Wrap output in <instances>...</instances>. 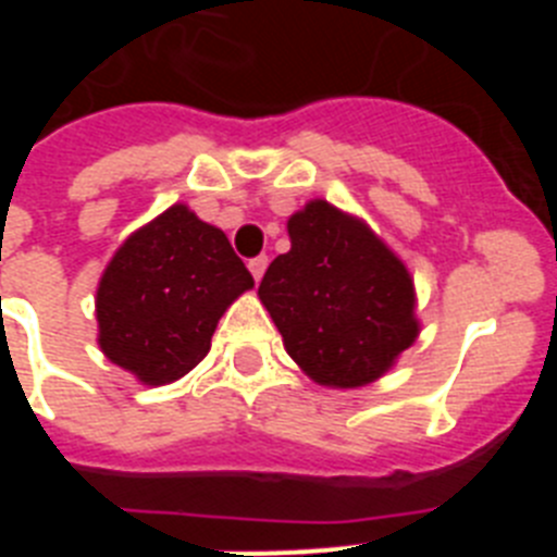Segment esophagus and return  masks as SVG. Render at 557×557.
Instances as JSON below:
<instances>
[{"instance_id": "esophagus-1", "label": "esophagus", "mask_w": 557, "mask_h": 557, "mask_svg": "<svg viewBox=\"0 0 557 557\" xmlns=\"http://www.w3.org/2000/svg\"><path fill=\"white\" fill-rule=\"evenodd\" d=\"M248 268H250V273H253L256 282H262L264 270H268V256H253V259L248 262Z\"/></svg>"}]
</instances>
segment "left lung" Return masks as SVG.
Masks as SVG:
<instances>
[{"instance_id": "left-lung-1", "label": "left lung", "mask_w": 557, "mask_h": 557, "mask_svg": "<svg viewBox=\"0 0 557 557\" xmlns=\"http://www.w3.org/2000/svg\"><path fill=\"white\" fill-rule=\"evenodd\" d=\"M287 228L293 248L259 284L284 348L318 385H368L418 334L410 273L368 225L326 200H312Z\"/></svg>"}]
</instances>
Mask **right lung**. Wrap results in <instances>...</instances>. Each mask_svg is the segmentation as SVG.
<instances>
[{
    "label": "right lung",
    "mask_w": 557,
    "mask_h": 557,
    "mask_svg": "<svg viewBox=\"0 0 557 557\" xmlns=\"http://www.w3.org/2000/svg\"><path fill=\"white\" fill-rule=\"evenodd\" d=\"M253 275L228 236L172 206L116 250L97 289L100 348L145 385H166L209 354L211 334Z\"/></svg>",
    "instance_id": "1"
}]
</instances>
